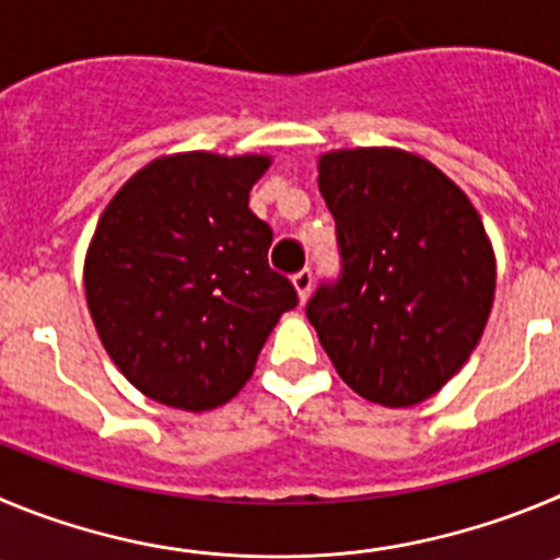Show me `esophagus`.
Masks as SVG:
<instances>
[{
    "label": "esophagus",
    "mask_w": 560,
    "mask_h": 560,
    "mask_svg": "<svg viewBox=\"0 0 560 560\" xmlns=\"http://www.w3.org/2000/svg\"><path fill=\"white\" fill-rule=\"evenodd\" d=\"M292 284H295V292H298V298H301V304H306L312 295V270L310 268L298 270V273L292 276Z\"/></svg>",
    "instance_id": "34e87169"
}]
</instances>
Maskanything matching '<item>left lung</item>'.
<instances>
[{"mask_svg": "<svg viewBox=\"0 0 560 560\" xmlns=\"http://www.w3.org/2000/svg\"><path fill=\"white\" fill-rule=\"evenodd\" d=\"M317 171L342 273L317 287L306 317L357 395L422 404L464 368L492 312L498 268L480 215L409 151H328Z\"/></svg>", "mask_w": 560, "mask_h": 560, "instance_id": "obj_1", "label": "left lung"}]
</instances>
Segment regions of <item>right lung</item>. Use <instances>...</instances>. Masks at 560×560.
I'll use <instances>...</instances> for the list:
<instances>
[{
  "mask_svg": "<svg viewBox=\"0 0 560 560\" xmlns=\"http://www.w3.org/2000/svg\"><path fill=\"white\" fill-rule=\"evenodd\" d=\"M270 156H160L98 218L85 298L115 368L145 398L182 411L229 404L265 339L298 306L270 270L273 232L248 209Z\"/></svg>",
  "mask_w": 560,
  "mask_h": 560,
  "instance_id": "obj_1",
  "label": "right lung"
}]
</instances>
